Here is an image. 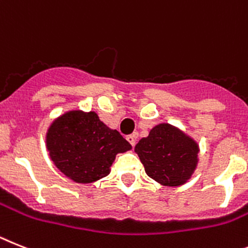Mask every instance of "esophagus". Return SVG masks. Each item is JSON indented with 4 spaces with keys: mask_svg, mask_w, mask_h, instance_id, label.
<instances>
[{
    "mask_svg": "<svg viewBox=\"0 0 248 248\" xmlns=\"http://www.w3.org/2000/svg\"><path fill=\"white\" fill-rule=\"evenodd\" d=\"M137 137H139V134H137V132H135V134L128 135V136L126 137V140H127L128 142L131 143V146H135V143H136Z\"/></svg>",
    "mask_w": 248,
    "mask_h": 248,
    "instance_id": "obj_1",
    "label": "esophagus"
}]
</instances>
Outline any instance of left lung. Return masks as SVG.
Wrapping results in <instances>:
<instances>
[{
    "label": "left lung",
    "instance_id": "obj_1",
    "mask_svg": "<svg viewBox=\"0 0 248 248\" xmlns=\"http://www.w3.org/2000/svg\"><path fill=\"white\" fill-rule=\"evenodd\" d=\"M145 171L165 186H180L198 166L199 145L194 139L170 124H159L135 146Z\"/></svg>",
    "mask_w": 248,
    "mask_h": 248
}]
</instances>
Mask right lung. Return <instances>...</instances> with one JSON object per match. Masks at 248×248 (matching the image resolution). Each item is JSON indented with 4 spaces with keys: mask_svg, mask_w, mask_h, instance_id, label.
<instances>
[{
    "mask_svg": "<svg viewBox=\"0 0 248 248\" xmlns=\"http://www.w3.org/2000/svg\"><path fill=\"white\" fill-rule=\"evenodd\" d=\"M45 142L54 165L79 184L107 176L116 155L132 149L95 112L80 109L66 111L55 118L47 128Z\"/></svg>",
    "mask_w": 248,
    "mask_h": 248,
    "instance_id": "right-lung-1",
    "label": "right lung"
}]
</instances>
